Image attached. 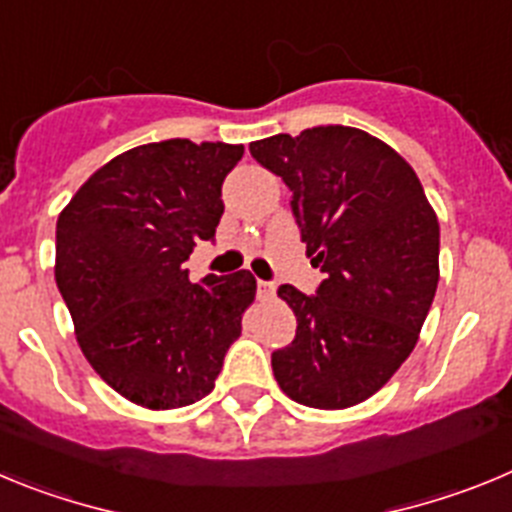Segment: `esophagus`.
<instances>
[{"label":"esophagus","instance_id":"obj_1","mask_svg":"<svg viewBox=\"0 0 512 512\" xmlns=\"http://www.w3.org/2000/svg\"><path fill=\"white\" fill-rule=\"evenodd\" d=\"M275 283H270V280H257V296L260 298H275Z\"/></svg>","mask_w":512,"mask_h":512}]
</instances>
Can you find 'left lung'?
I'll list each match as a JSON object with an SVG mask.
<instances>
[{
    "instance_id": "1",
    "label": "left lung",
    "mask_w": 512,
    "mask_h": 512,
    "mask_svg": "<svg viewBox=\"0 0 512 512\" xmlns=\"http://www.w3.org/2000/svg\"><path fill=\"white\" fill-rule=\"evenodd\" d=\"M252 158L293 191L290 209L316 296L280 285L296 339L273 352L280 390L339 411L377 390L413 352L439 285V219L416 170L357 127H313L250 142Z\"/></svg>"
}]
</instances>
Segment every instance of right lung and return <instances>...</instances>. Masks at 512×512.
<instances>
[{
	"label": "right lung",
	"instance_id": "obj_1",
	"mask_svg": "<svg viewBox=\"0 0 512 512\" xmlns=\"http://www.w3.org/2000/svg\"><path fill=\"white\" fill-rule=\"evenodd\" d=\"M245 147L163 140L132 147L78 188L55 227V283L78 347L119 395L153 411L214 390L255 301L250 270L191 283L183 262L214 239L222 183Z\"/></svg>",
	"mask_w": 512,
	"mask_h": 512
}]
</instances>
